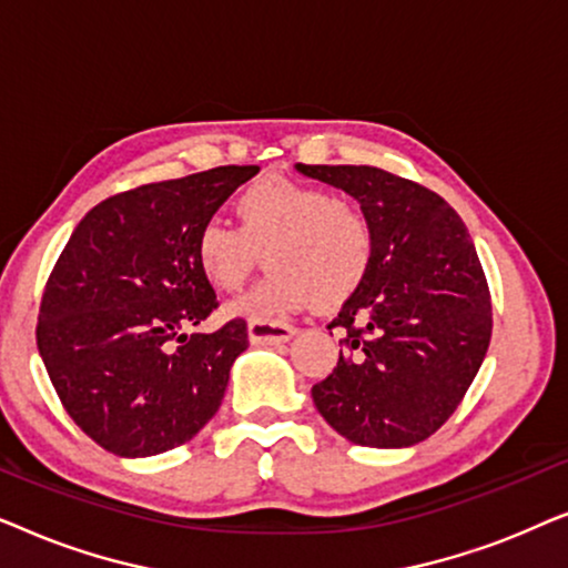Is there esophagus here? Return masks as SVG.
Returning <instances> with one entry per match:
<instances>
[{
    "mask_svg": "<svg viewBox=\"0 0 568 568\" xmlns=\"http://www.w3.org/2000/svg\"><path fill=\"white\" fill-rule=\"evenodd\" d=\"M294 336L292 325L284 323H274V321H251L247 323V341L253 346H274V344H284Z\"/></svg>",
    "mask_w": 568,
    "mask_h": 568,
    "instance_id": "34e87169",
    "label": "esophagus"
}]
</instances>
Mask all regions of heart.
Instances as JSON below:
<instances>
[{
	"label": "heart",
	"instance_id": "1",
	"mask_svg": "<svg viewBox=\"0 0 568 568\" xmlns=\"http://www.w3.org/2000/svg\"><path fill=\"white\" fill-rule=\"evenodd\" d=\"M240 227L206 222L193 255L214 290L237 292L266 255L271 271L224 313L282 321L310 302L338 307L359 292L375 261V230L362 209L321 185L268 175L235 199Z\"/></svg>",
	"mask_w": 568,
	"mask_h": 568
}]
</instances>
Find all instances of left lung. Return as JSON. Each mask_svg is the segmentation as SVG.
I'll return each mask as SVG.
<instances>
[{
	"label": "left lung",
	"instance_id": "left-lung-1",
	"mask_svg": "<svg viewBox=\"0 0 568 568\" xmlns=\"http://www.w3.org/2000/svg\"><path fill=\"white\" fill-rule=\"evenodd\" d=\"M346 191L375 230V261L328 328L338 364L313 385L321 416L362 447H410L455 414L491 341V294L445 199L369 165H297Z\"/></svg>",
	"mask_w": 568,
	"mask_h": 568
}]
</instances>
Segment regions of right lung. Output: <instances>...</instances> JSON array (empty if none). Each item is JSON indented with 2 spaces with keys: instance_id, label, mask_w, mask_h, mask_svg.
Returning <instances> with one entry per match:
<instances>
[{
  "instance_id": "obj_1",
  "label": "right lung",
  "mask_w": 568,
  "mask_h": 568,
  "mask_svg": "<svg viewBox=\"0 0 568 568\" xmlns=\"http://www.w3.org/2000/svg\"><path fill=\"white\" fill-rule=\"evenodd\" d=\"M258 165H224L115 193L90 209L53 266L38 352L72 422L119 457L168 453L222 406L245 321L189 333L216 310L193 255Z\"/></svg>"
}]
</instances>
